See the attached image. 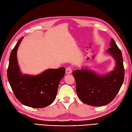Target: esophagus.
Segmentation results:
<instances>
[{
	"label": "esophagus",
	"mask_w": 132,
	"mask_h": 132,
	"mask_svg": "<svg viewBox=\"0 0 132 132\" xmlns=\"http://www.w3.org/2000/svg\"><path fill=\"white\" fill-rule=\"evenodd\" d=\"M66 72L67 74H70L72 73V68L71 67H67L66 69Z\"/></svg>",
	"instance_id": "esophagus-1"
}]
</instances>
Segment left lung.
<instances>
[{
    "mask_svg": "<svg viewBox=\"0 0 132 132\" xmlns=\"http://www.w3.org/2000/svg\"><path fill=\"white\" fill-rule=\"evenodd\" d=\"M110 48L106 52L116 60L114 70L106 75H100L87 69L73 71L77 96L84 103L95 106L110 103L122 85L124 79L123 60L120 50L111 38Z\"/></svg>",
    "mask_w": 132,
    "mask_h": 132,
    "instance_id": "1",
    "label": "left lung"
}]
</instances>
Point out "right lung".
Wrapping results in <instances>:
<instances>
[{
  "label": "right lung",
  "mask_w": 132,
  "mask_h": 132,
  "mask_svg": "<svg viewBox=\"0 0 132 132\" xmlns=\"http://www.w3.org/2000/svg\"><path fill=\"white\" fill-rule=\"evenodd\" d=\"M23 38V37L18 40L9 57L7 70L9 82L16 99L22 104L32 108H45L55 100L65 68L48 69L35 76L23 75L16 58V51Z\"/></svg>",
  "instance_id": "add662e5"
}]
</instances>
